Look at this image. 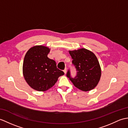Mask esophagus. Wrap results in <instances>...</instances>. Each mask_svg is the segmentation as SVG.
Listing matches in <instances>:
<instances>
[{"instance_id": "34e87169", "label": "esophagus", "mask_w": 128, "mask_h": 128, "mask_svg": "<svg viewBox=\"0 0 128 128\" xmlns=\"http://www.w3.org/2000/svg\"><path fill=\"white\" fill-rule=\"evenodd\" d=\"M64 74H66V72H67V69H66V68H65V69L64 70Z\"/></svg>"}]
</instances>
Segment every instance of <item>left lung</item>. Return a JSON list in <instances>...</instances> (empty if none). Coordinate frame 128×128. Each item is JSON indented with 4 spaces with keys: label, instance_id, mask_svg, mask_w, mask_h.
I'll use <instances>...</instances> for the list:
<instances>
[{
    "label": "left lung",
    "instance_id": "1",
    "mask_svg": "<svg viewBox=\"0 0 128 128\" xmlns=\"http://www.w3.org/2000/svg\"><path fill=\"white\" fill-rule=\"evenodd\" d=\"M72 64L77 70L75 78L70 76L69 70L66 76L74 85L84 92L90 91L98 85L102 75L99 62L93 52L86 48L69 50Z\"/></svg>",
    "mask_w": 128,
    "mask_h": 128
}]
</instances>
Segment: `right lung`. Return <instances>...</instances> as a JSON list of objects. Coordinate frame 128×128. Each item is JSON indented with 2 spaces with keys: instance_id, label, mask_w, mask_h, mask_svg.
<instances>
[{
  "instance_id": "1",
  "label": "right lung",
  "mask_w": 128,
  "mask_h": 128,
  "mask_svg": "<svg viewBox=\"0 0 128 128\" xmlns=\"http://www.w3.org/2000/svg\"><path fill=\"white\" fill-rule=\"evenodd\" d=\"M50 48L42 45L31 47L26 53L23 74L26 83L34 90L44 92L52 87L64 72L57 68L56 62L47 57Z\"/></svg>"
}]
</instances>
